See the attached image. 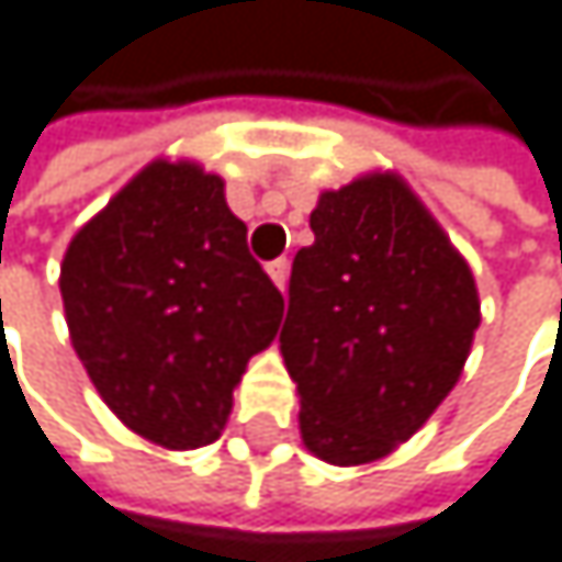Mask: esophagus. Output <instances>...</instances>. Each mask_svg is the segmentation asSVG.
Masks as SVG:
<instances>
[{
  "label": "esophagus",
  "mask_w": 562,
  "mask_h": 562,
  "mask_svg": "<svg viewBox=\"0 0 562 562\" xmlns=\"http://www.w3.org/2000/svg\"><path fill=\"white\" fill-rule=\"evenodd\" d=\"M266 272L272 276V283L279 286V290H286V279H290V259L283 256V259H272L269 266H266Z\"/></svg>",
  "instance_id": "obj_1"
}]
</instances>
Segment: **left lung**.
Returning <instances> with one entry per match:
<instances>
[{"instance_id":"8db88e82","label":"left lung","mask_w":562,"mask_h":562,"mask_svg":"<svg viewBox=\"0 0 562 562\" xmlns=\"http://www.w3.org/2000/svg\"><path fill=\"white\" fill-rule=\"evenodd\" d=\"M290 272L279 350L300 431L330 465L384 459L456 387L479 330L465 259L394 175L323 191Z\"/></svg>"}]
</instances>
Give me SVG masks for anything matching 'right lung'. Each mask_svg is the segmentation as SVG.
I'll return each instance as SVG.
<instances>
[{"mask_svg":"<svg viewBox=\"0 0 562 562\" xmlns=\"http://www.w3.org/2000/svg\"><path fill=\"white\" fill-rule=\"evenodd\" d=\"M59 293L106 407L165 448L218 438L232 387L283 319L222 178L188 161L147 165L74 235Z\"/></svg>","mask_w":562,"mask_h":562,"instance_id":"1","label":"right lung"}]
</instances>
